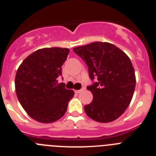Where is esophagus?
<instances>
[{"label":"esophagus","mask_w":156,"mask_h":156,"mask_svg":"<svg viewBox=\"0 0 156 156\" xmlns=\"http://www.w3.org/2000/svg\"><path fill=\"white\" fill-rule=\"evenodd\" d=\"M82 90H83V89H80V90H75V93H80V92H82Z\"/></svg>","instance_id":"esophagus-1"}]
</instances>
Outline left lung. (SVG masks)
<instances>
[{
    "label": "left lung",
    "mask_w": 156,
    "mask_h": 156,
    "mask_svg": "<svg viewBox=\"0 0 156 156\" xmlns=\"http://www.w3.org/2000/svg\"><path fill=\"white\" fill-rule=\"evenodd\" d=\"M88 66L89 78L97 81L87 87L93 95L85 106L88 117L109 123L121 116L128 107L135 88L134 69L124 52L112 43L95 42L73 49Z\"/></svg>",
    "instance_id": "obj_1"
}]
</instances>
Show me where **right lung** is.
I'll return each mask as SVG.
<instances>
[{
    "mask_svg": "<svg viewBox=\"0 0 156 156\" xmlns=\"http://www.w3.org/2000/svg\"><path fill=\"white\" fill-rule=\"evenodd\" d=\"M70 50L51 47L36 50L21 64L15 76V91L26 113L41 123L61 119L67 111L73 90L58 83Z\"/></svg>",
    "mask_w": 156,
    "mask_h": 156,
    "instance_id": "add662e5",
    "label": "right lung"
}]
</instances>
